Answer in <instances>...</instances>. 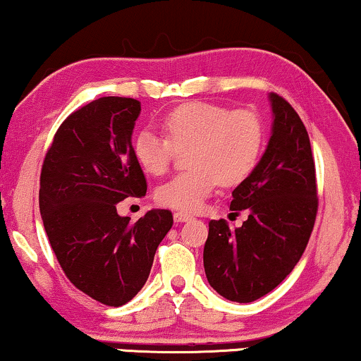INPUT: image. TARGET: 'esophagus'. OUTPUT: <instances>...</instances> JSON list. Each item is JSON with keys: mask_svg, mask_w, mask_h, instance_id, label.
<instances>
[{"mask_svg": "<svg viewBox=\"0 0 361 361\" xmlns=\"http://www.w3.org/2000/svg\"><path fill=\"white\" fill-rule=\"evenodd\" d=\"M189 220H192V215L185 214V212H176L174 214V221H177V224H184V221Z\"/></svg>", "mask_w": 361, "mask_h": 361, "instance_id": "esophagus-1", "label": "esophagus"}]
</instances>
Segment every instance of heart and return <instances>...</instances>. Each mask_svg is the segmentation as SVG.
<instances>
[{"label":"heart","mask_w":361,"mask_h":361,"mask_svg":"<svg viewBox=\"0 0 361 361\" xmlns=\"http://www.w3.org/2000/svg\"><path fill=\"white\" fill-rule=\"evenodd\" d=\"M164 135L145 130L135 141V156L147 174L162 176L179 151H189L190 171L164 182L156 192L162 205L197 212L216 185L245 180L258 164L264 142L263 123L253 111L192 102L164 118Z\"/></svg>","instance_id":"b5f03b06"}]
</instances>
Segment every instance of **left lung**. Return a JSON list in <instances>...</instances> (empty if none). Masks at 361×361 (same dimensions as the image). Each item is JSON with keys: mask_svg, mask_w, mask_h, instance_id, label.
Here are the masks:
<instances>
[{"mask_svg": "<svg viewBox=\"0 0 361 361\" xmlns=\"http://www.w3.org/2000/svg\"><path fill=\"white\" fill-rule=\"evenodd\" d=\"M273 125L264 154L231 192L230 210L248 212L240 228L210 220L204 246L209 284L246 304L286 279L302 256L317 215L315 166L307 130L283 97L269 93Z\"/></svg>", "mask_w": 361, "mask_h": 361, "instance_id": "1", "label": "left lung"}]
</instances>
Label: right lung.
Segmentation results:
<instances>
[{
  "label": "right lung",
  "instance_id": "add662e5",
  "mask_svg": "<svg viewBox=\"0 0 361 361\" xmlns=\"http://www.w3.org/2000/svg\"><path fill=\"white\" fill-rule=\"evenodd\" d=\"M140 113V102L123 97H102L73 111L41 172L39 209L59 264L77 289L111 307L140 293L174 221L169 210H149L136 224L116 212L128 197L146 195L131 145Z\"/></svg>",
  "mask_w": 361,
  "mask_h": 361
}]
</instances>
